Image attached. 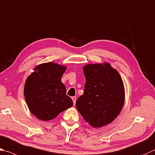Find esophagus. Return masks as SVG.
<instances>
[{"instance_id":"esophagus-1","label":"esophagus","mask_w":155,"mask_h":155,"mask_svg":"<svg viewBox=\"0 0 155 155\" xmlns=\"http://www.w3.org/2000/svg\"><path fill=\"white\" fill-rule=\"evenodd\" d=\"M72 100L73 101V104H74V105L75 103H76V100H77V97H72Z\"/></svg>"}]
</instances>
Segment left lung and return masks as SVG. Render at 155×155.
Masks as SVG:
<instances>
[{"instance_id": "left-lung-1", "label": "left lung", "mask_w": 155, "mask_h": 155, "mask_svg": "<svg viewBox=\"0 0 155 155\" xmlns=\"http://www.w3.org/2000/svg\"><path fill=\"white\" fill-rule=\"evenodd\" d=\"M86 78L84 94L76 106L83 119L94 127L110 123L124 104L122 78L110 64H87L83 68Z\"/></svg>"}]
</instances>
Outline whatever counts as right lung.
I'll return each instance as SVG.
<instances>
[{"mask_svg":"<svg viewBox=\"0 0 155 155\" xmlns=\"http://www.w3.org/2000/svg\"><path fill=\"white\" fill-rule=\"evenodd\" d=\"M66 67L53 62L36 66L27 78L25 100L30 112L42 120H52L73 105L61 78Z\"/></svg>","mask_w":155,"mask_h":155,"instance_id":"add662e5","label":"right lung"}]
</instances>
